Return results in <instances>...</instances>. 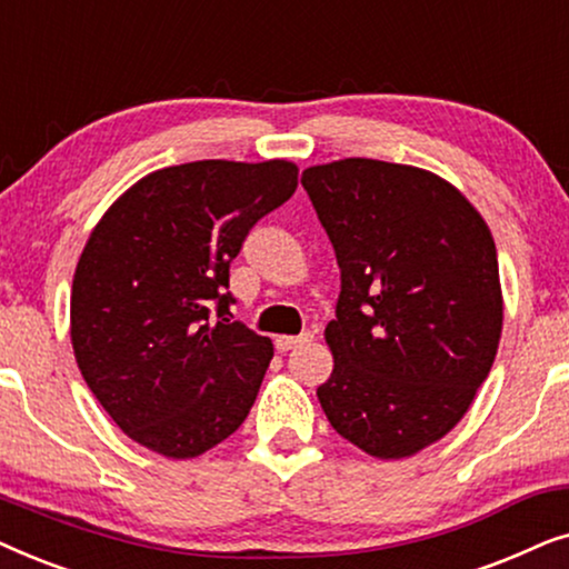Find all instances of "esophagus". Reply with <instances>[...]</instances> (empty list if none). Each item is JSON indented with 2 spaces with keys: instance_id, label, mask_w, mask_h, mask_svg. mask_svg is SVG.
I'll use <instances>...</instances> for the list:
<instances>
[{
  "instance_id": "obj_1",
  "label": "esophagus",
  "mask_w": 569,
  "mask_h": 569,
  "mask_svg": "<svg viewBox=\"0 0 569 569\" xmlns=\"http://www.w3.org/2000/svg\"><path fill=\"white\" fill-rule=\"evenodd\" d=\"M308 341H313V333H310V331L300 333V337H277L274 345H277L279 352H290V349L300 347V345H308Z\"/></svg>"
}]
</instances>
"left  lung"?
<instances>
[{"label": "left lung", "mask_w": 569, "mask_h": 569, "mask_svg": "<svg viewBox=\"0 0 569 569\" xmlns=\"http://www.w3.org/2000/svg\"><path fill=\"white\" fill-rule=\"evenodd\" d=\"M341 269L326 326L333 370L318 401L333 430L396 461L461 422L502 333L497 248L446 178L345 158L302 170Z\"/></svg>", "instance_id": "left-lung-1"}]
</instances>
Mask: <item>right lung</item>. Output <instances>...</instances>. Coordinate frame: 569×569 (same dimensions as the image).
Here are the masks:
<instances>
[{
	"instance_id": "add662e5",
	"label": "right lung",
	"mask_w": 569,
	"mask_h": 569,
	"mask_svg": "<svg viewBox=\"0 0 569 569\" xmlns=\"http://www.w3.org/2000/svg\"><path fill=\"white\" fill-rule=\"evenodd\" d=\"M295 189L290 160L183 162L139 178L92 228L69 302L74 360L139 446L197 458L243 425L274 347L230 321L224 287L248 230Z\"/></svg>"
}]
</instances>
